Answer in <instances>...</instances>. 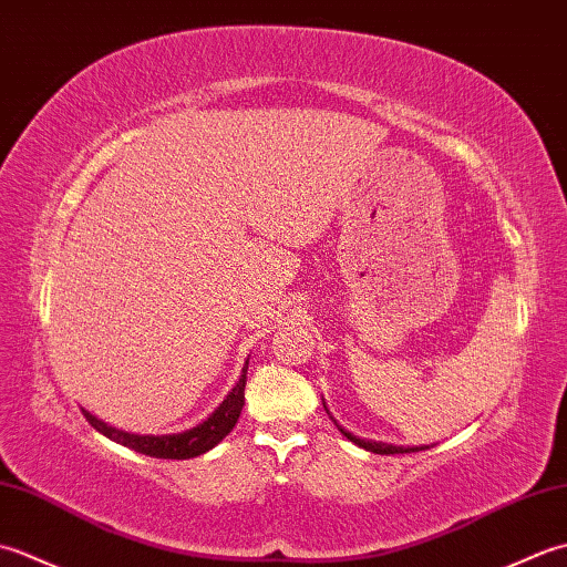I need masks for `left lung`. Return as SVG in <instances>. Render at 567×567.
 <instances>
[{
    "instance_id": "left-lung-1",
    "label": "left lung",
    "mask_w": 567,
    "mask_h": 567,
    "mask_svg": "<svg viewBox=\"0 0 567 567\" xmlns=\"http://www.w3.org/2000/svg\"><path fill=\"white\" fill-rule=\"evenodd\" d=\"M323 409H327V414L331 416V412H329V406H327V402H323ZM333 419V416H331ZM336 421V419H333ZM339 431L343 433V436L348 439V441H353L355 445H360V449H365V451H370V453H380V455H394V453H416V451H421V449H404V445H392V443H378V441H365V439H358V436H353V433H348L346 429H341L339 426ZM424 449H429V445H424Z\"/></svg>"
}]
</instances>
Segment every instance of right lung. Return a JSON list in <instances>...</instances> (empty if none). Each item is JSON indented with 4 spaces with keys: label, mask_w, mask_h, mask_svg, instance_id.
Returning <instances> with one entry per match:
<instances>
[{
    "label": "right lung",
    "mask_w": 567,
    "mask_h": 567,
    "mask_svg": "<svg viewBox=\"0 0 567 567\" xmlns=\"http://www.w3.org/2000/svg\"><path fill=\"white\" fill-rule=\"evenodd\" d=\"M246 372H248V360L244 370H240V378L236 382V388L226 394V400L214 409V412L197 424L195 429H187L183 433H165V436H138V433H128L122 429H114L110 424H104L97 416H92L90 412L82 414L90 424L104 433L106 439H112L116 443L126 445V449H134L136 453L151 455V457H165V461H187V457H197L202 453L212 451L216 443L224 441L231 429L236 426V421L240 416V409H244L246 402Z\"/></svg>",
    "instance_id": "right-lung-1"
}]
</instances>
